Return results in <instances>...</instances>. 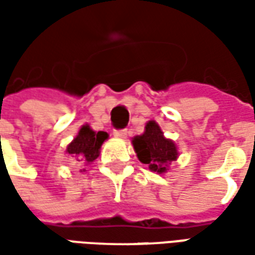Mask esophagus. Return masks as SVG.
Returning <instances> with one entry per match:
<instances>
[{"label":"esophagus","instance_id":"obj_1","mask_svg":"<svg viewBox=\"0 0 255 255\" xmlns=\"http://www.w3.org/2000/svg\"><path fill=\"white\" fill-rule=\"evenodd\" d=\"M113 135L116 136V138H127V135H128V129L127 128H123V129H115L113 131Z\"/></svg>","mask_w":255,"mask_h":255}]
</instances>
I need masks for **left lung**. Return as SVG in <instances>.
<instances>
[{
	"label": "left lung",
	"mask_w": 255,
	"mask_h": 255,
	"mask_svg": "<svg viewBox=\"0 0 255 255\" xmlns=\"http://www.w3.org/2000/svg\"><path fill=\"white\" fill-rule=\"evenodd\" d=\"M132 144L139 161L157 173L165 172L168 164L177 158L176 146L172 140L164 138L160 126L155 122L147 123L144 132L135 136Z\"/></svg>",
	"instance_id": "1"
}]
</instances>
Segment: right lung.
I'll list each match as a JSON object with an SVG mask.
<instances>
[{"instance_id":"right-lung-1","label":"right lung","mask_w":255,"mask_h":255,"mask_svg":"<svg viewBox=\"0 0 255 255\" xmlns=\"http://www.w3.org/2000/svg\"><path fill=\"white\" fill-rule=\"evenodd\" d=\"M108 139V133L104 131L95 132L89 126H83L79 131L78 136L68 144L67 153L72 160L79 164H91L100 155L101 144Z\"/></svg>"}]
</instances>
